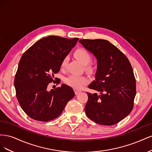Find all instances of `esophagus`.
Listing matches in <instances>:
<instances>
[{"mask_svg": "<svg viewBox=\"0 0 152 152\" xmlns=\"http://www.w3.org/2000/svg\"><path fill=\"white\" fill-rule=\"evenodd\" d=\"M81 92V91L80 90H78V89H75V94L76 95H77V94H79Z\"/></svg>", "mask_w": 152, "mask_h": 152, "instance_id": "esophagus-1", "label": "esophagus"}]
</instances>
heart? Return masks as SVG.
<instances>
[{"mask_svg":"<svg viewBox=\"0 0 152 152\" xmlns=\"http://www.w3.org/2000/svg\"><path fill=\"white\" fill-rule=\"evenodd\" d=\"M74 56L82 65L86 66L87 70H88L89 72H93L94 70V67L89 63L91 61L92 56L88 50L84 48H80L75 50V51L74 52ZM68 61V56H65L63 59L61 63V68L63 69L66 67ZM65 82L67 85L73 87V88L80 89L84 86L87 84V82H89V79L83 75L72 74L66 77Z\"/></svg>","mask_w":152,"mask_h":152,"instance_id":"heart-1","label":"heart"}]
</instances>
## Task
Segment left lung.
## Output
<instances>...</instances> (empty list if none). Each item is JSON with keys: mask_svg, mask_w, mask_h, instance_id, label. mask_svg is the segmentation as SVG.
Wrapping results in <instances>:
<instances>
[{"mask_svg": "<svg viewBox=\"0 0 152 152\" xmlns=\"http://www.w3.org/2000/svg\"><path fill=\"white\" fill-rule=\"evenodd\" d=\"M79 42L97 59L95 80L89 88L98 93H87L86 115L96 123L112 126L129 114L136 94V79L126 55L109 41L82 39Z\"/></svg>", "mask_w": 152, "mask_h": 152, "instance_id": "left-lung-1", "label": "left lung"}]
</instances>
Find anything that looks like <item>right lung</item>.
<instances>
[{
    "label": "right lung",
    "mask_w": 152,
    "mask_h": 152,
    "mask_svg": "<svg viewBox=\"0 0 152 152\" xmlns=\"http://www.w3.org/2000/svg\"><path fill=\"white\" fill-rule=\"evenodd\" d=\"M72 39L49 36L38 40L23 54L15 78L16 95L27 115L35 121L48 122L57 118L66 103L75 96L71 87L62 84L48 91L63 59L77 44ZM57 80V78H55Z\"/></svg>",
    "instance_id": "1"
}]
</instances>
